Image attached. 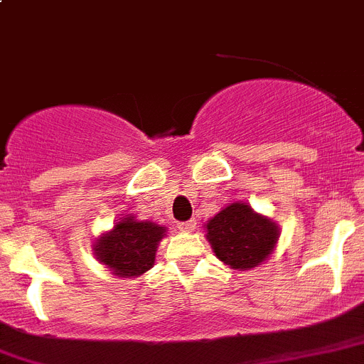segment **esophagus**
Returning <instances> with one entry per match:
<instances>
[{"instance_id":"esophagus-1","label":"esophagus","mask_w":364,"mask_h":364,"mask_svg":"<svg viewBox=\"0 0 364 364\" xmlns=\"http://www.w3.org/2000/svg\"><path fill=\"white\" fill-rule=\"evenodd\" d=\"M196 227H197V222H196V220H188V222L179 223L178 229H179V230H183V232H193V230H196Z\"/></svg>"}]
</instances>
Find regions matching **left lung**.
<instances>
[{"mask_svg": "<svg viewBox=\"0 0 364 364\" xmlns=\"http://www.w3.org/2000/svg\"><path fill=\"white\" fill-rule=\"evenodd\" d=\"M204 230L216 259L237 271L253 269L266 262L280 237L277 222L240 200L209 218Z\"/></svg>", "mask_w": 364, "mask_h": 364, "instance_id": "8db88e82", "label": "left lung"}]
</instances>
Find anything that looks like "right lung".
Returning <instances> with one entry per match:
<instances>
[{"instance_id": "add662e5", "label": "right lung", "mask_w": 364, "mask_h": 364, "mask_svg": "<svg viewBox=\"0 0 364 364\" xmlns=\"http://www.w3.org/2000/svg\"><path fill=\"white\" fill-rule=\"evenodd\" d=\"M167 227L149 220H137L135 215H124L116 225L95 240L93 253L114 277L137 278L155 266L156 250Z\"/></svg>"}]
</instances>
